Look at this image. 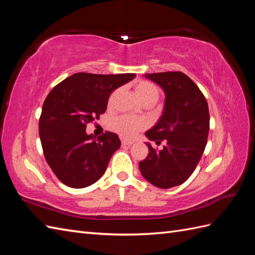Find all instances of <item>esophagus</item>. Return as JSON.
I'll use <instances>...</instances> for the list:
<instances>
[{"label":"esophagus","mask_w":255,"mask_h":255,"mask_svg":"<svg viewBox=\"0 0 255 255\" xmlns=\"http://www.w3.org/2000/svg\"><path fill=\"white\" fill-rule=\"evenodd\" d=\"M132 143H133V142L130 141V140H126V139L122 140V144H123V145H131Z\"/></svg>","instance_id":"34e87169"}]
</instances>
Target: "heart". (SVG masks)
<instances>
[{
	"mask_svg": "<svg viewBox=\"0 0 255 255\" xmlns=\"http://www.w3.org/2000/svg\"><path fill=\"white\" fill-rule=\"evenodd\" d=\"M134 92L143 104H148V103L154 104L158 101L160 94L159 89L148 81H138L134 84ZM112 126L114 130L121 136L130 139L136 136L139 130H141L144 127V124L139 119H134L129 116H121L113 122Z\"/></svg>",
	"mask_w": 255,
	"mask_h": 255,
	"instance_id": "obj_1",
	"label": "heart"
}]
</instances>
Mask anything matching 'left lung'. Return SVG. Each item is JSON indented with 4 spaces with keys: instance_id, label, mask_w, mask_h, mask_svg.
<instances>
[{
    "instance_id": "left-lung-1",
    "label": "left lung",
    "mask_w": 255,
    "mask_h": 255,
    "mask_svg": "<svg viewBox=\"0 0 255 255\" xmlns=\"http://www.w3.org/2000/svg\"><path fill=\"white\" fill-rule=\"evenodd\" d=\"M165 94L162 115L145 137L162 150L145 142L149 153L139 162L142 176L159 188L181 185L192 175L202 158L209 131V111L198 86L182 72L147 73Z\"/></svg>"
}]
</instances>
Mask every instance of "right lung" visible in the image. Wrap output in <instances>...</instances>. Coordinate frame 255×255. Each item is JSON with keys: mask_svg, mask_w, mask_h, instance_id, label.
Returning <instances> with one entry per match:
<instances>
[{"mask_svg": "<svg viewBox=\"0 0 255 255\" xmlns=\"http://www.w3.org/2000/svg\"><path fill=\"white\" fill-rule=\"evenodd\" d=\"M134 78V73L79 72L56 85L46 97L39 137L47 163L64 185L83 188L105 173L121 140L110 131L93 137L86 133V125L105 113L114 90Z\"/></svg>", "mask_w": 255, "mask_h": 255, "instance_id": "obj_1", "label": "right lung"}]
</instances>
